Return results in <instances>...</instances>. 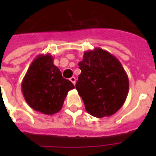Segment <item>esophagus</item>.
Here are the masks:
<instances>
[{"instance_id":"obj_1","label":"esophagus","mask_w":156,"mask_h":156,"mask_svg":"<svg viewBox=\"0 0 156 156\" xmlns=\"http://www.w3.org/2000/svg\"><path fill=\"white\" fill-rule=\"evenodd\" d=\"M70 81H71L72 83H73L74 85L76 84V78L74 76H73V77H71V78H70Z\"/></svg>"}]
</instances>
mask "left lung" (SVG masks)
Returning <instances> with one entry per match:
<instances>
[{"mask_svg": "<svg viewBox=\"0 0 156 156\" xmlns=\"http://www.w3.org/2000/svg\"><path fill=\"white\" fill-rule=\"evenodd\" d=\"M81 73L76 89L86 111L97 118L111 116L123 105L129 79L120 62L101 48L87 51L79 62Z\"/></svg>", "mask_w": 156, "mask_h": 156, "instance_id": "obj_1", "label": "left lung"}]
</instances>
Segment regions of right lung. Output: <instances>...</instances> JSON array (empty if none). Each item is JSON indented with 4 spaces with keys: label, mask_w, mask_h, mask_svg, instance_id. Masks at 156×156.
Returning a JSON list of instances; mask_svg holds the SVG:
<instances>
[{
    "label": "right lung",
    "mask_w": 156,
    "mask_h": 156,
    "mask_svg": "<svg viewBox=\"0 0 156 156\" xmlns=\"http://www.w3.org/2000/svg\"><path fill=\"white\" fill-rule=\"evenodd\" d=\"M53 61L50 54L37 56L22 82V92L29 106L49 115L62 109L68 92L75 88L71 81L63 78Z\"/></svg>",
    "instance_id": "obj_1"
}]
</instances>
